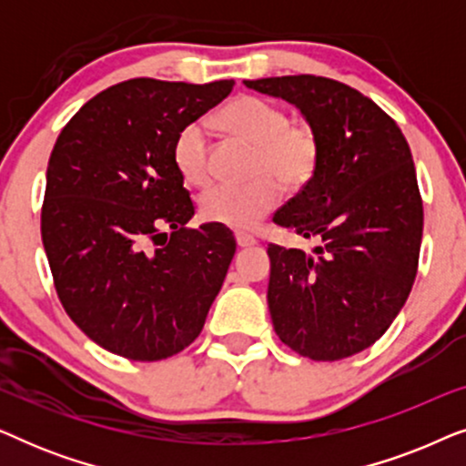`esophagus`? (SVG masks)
Instances as JSON below:
<instances>
[{"instance_id":"1","label":"esophagus","mask_w":466,"mask_h":466,"mask_svg":"<svg viewBox=\"0 0 466 466\" xmlns=\"http://www.w3.org/2000/svg\"><path fill=\"white\" fill-rule=\"evenodd\" d=\"M235 239H238L239 248H250V246L257 244V239H254L252 235H248V233H235Z\"/></svg>"}]
</instances>
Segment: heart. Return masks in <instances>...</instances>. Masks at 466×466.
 <instances>
[{"mask_svg": "<svg viewBox=\"0 0 466 466\" xmlns=\"http://www.w3.org/2000/svg\"><path fill=\"white\" fill-rule=\"evenodd\" d=\"M220 123L233 136L257 146L252 182L233 187L218 184L201 195V216L216 225L250 228L278 206L282 188L297 190L316 174L320 139L305 123H290L289 112L257 95H241L220 110ZM209 129L203 120H190L174 139V163L188 184L203 187L212 176Z\"/></svg>", "mask_w": 466, "mask_h": 466, "instance_id": "heart-1", "label": "heart"}]
</instances>
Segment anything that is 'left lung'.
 <instances>
[{"mask_svg":"<svg viewBox=\"0 0 466 466\" xmlns=\"http://www.w3.org/2000/svg\"><path fill=\"white\" fill-rule=\"evenodd\" d=\"M295 104L320 139L316 174L273 222L318 238L316 254L269 244L267 301L273 329L311 360L373 346L410 297L424 209L410 144L356 88L322 76L244 80Z\"/></svg>","mask_w":466,"mask_h":466,"instance_id":"left-lung-1","label":"left lung"}]
</instances>
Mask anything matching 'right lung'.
I'll return each mask as SVG.
<instances>
[{
    "instance_id": "obj_1",
    "label": "right lung",
    "mask_w": 466,
    "mask_h": 466,
    "mask_svg": "<svg viewBox=\"0 0 466 466\" xmlns=\"http://www.w3.org/2000/svg\"><path fill=\"white\" fill-rule=\"evenodd\" d=\"M233 80L133 78L88 99L50 152L42 241L67 316L107 352L169 359L199 337L235 254L233 233L187 227L195 206L174 139Z\"/></svg>"
}]
</instances>
